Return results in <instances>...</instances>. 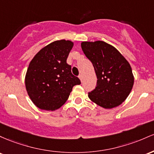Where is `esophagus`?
<instances>
[{"mask_svg": "<svg viewBox=\"0 0 154 154\" xmlns=\"http://www.w3.org/2000/svg\"><path fill=\"white\" fill-rule=\"evenodd\" d=\"M79 79H80V80H81V82H82V81H83V75H82V74H80V75H79Z\"/></svg>", "mask_w": 154, "mask_h": 154, "instance_id": "esophagus-1", "label": "esophagus"}]
</instances>
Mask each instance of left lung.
<instances>
[{
    "mask_svg": "<svg viewBox=\"0 0 154 154\" xmlns=\"http://www.w3.org/2000/svg\"><path fill=\"white\" fill-rule=\"evenodd\" d=\"M81 45L97 78L95 89L89 93V98L105 109L120 105L129 96L134 84L128 61L114 46L104 41H83Z\"/></svg>",
    "mask_w": 154,
    "mask_h": 154,
    "instance_id": "obj_1",
    "label": "left lung"
}]
</instances>
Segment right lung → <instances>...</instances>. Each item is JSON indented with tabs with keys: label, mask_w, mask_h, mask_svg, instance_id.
I'll use <instances>...</instances> for the list:
<instances>
[{
	"label": "right lung",
	"mask_w": 154,
	"mask_h": 154,
	"mask_svg": "<svg viewBox=\"0 0 154 154\" xmlns=\"http://www.w3.org/2000/svg\"><path fill=\"white\" fill-rule=\"evenodd\" d=\"M73 42L56 41L44 46L32 59L25 75L30 100L41 110H57L65 104L72 87L81 84L67 63Z\"/></svg>",
	"instance_id": "obj_1"
}]
</instances>
